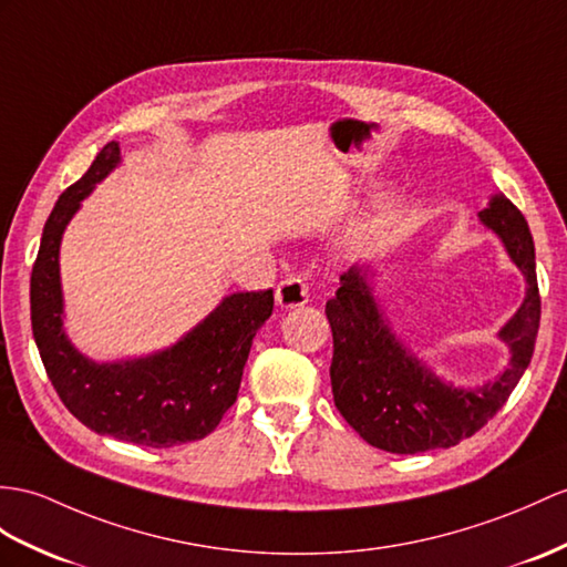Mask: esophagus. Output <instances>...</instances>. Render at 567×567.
<instances>
[{
    "instance_id": "esophagus-1",
    "label": "esophagus",
    "mask_w": 567,
    "mask_h": 567,
    "mask_svg": "<svg viewBox=\"0 0 567 567\" xmlns=\"http://www.w3.org/2000/svg\"><path fill=\"white\" fill-rule=\"evenodd\" d=\"M310 298V286L300 279V276H288L279 286H276V302L281 308H300L306 306Z\"/></svg>"
}]
</instances>
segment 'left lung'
<instances>
[{
  "instance_id": "obj_1",
  "label": "left lung",
  "mask_w": 567,
  "mask_h": 567,
  "mask_svg": "<svg viewBox=\"0 0 567 567\" xmlns=\"http://www.w3.org/2000/svg\"><path fill=\"white\" fill-rule=\"evenodd\" d=\"M478 218L483 226L498 233L509 259L527 279L524 302L498 334L513 353L509 368L498 380L476 390H462L435 378L392 334L363 269L351 267L341 276L337 296L327 300L324 312L334 337L329 368L334 404L372 447L416 454L452 447L472 437L503 409L532 361L542 320V296L529 226L517 206L503 195L493 197Z\"/></svg>"
}]
</instances>
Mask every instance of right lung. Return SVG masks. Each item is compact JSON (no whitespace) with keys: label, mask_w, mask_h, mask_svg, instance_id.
Here are the masks:
<instances>
[{"label":"right lung","mask_w":567,"mask_h":567,"mask_svg":"<svg viewBox=\"0 0 567 567\" xmlns=\"http://www.w3.org/2000/svg\"><path fill=\"white\" fill-rule=\"evenodd\" d=\"M120 163L110 142L91 168L62 192L43 228L31 274V324L40 358L62 404L91 431L144 447L202 440L236 404L257 329L274 310V291L233 293L179 339L146 358L93 363L62 329L60 243L95 183Z\"/></svg>","instance_id":"obj_1"}]
</instances>
